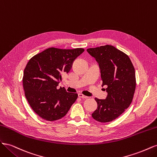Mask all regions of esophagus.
I'll use <instances>...</instances> for the list:
<instances>
[{
    "mask_svg": "<svg viewBox=\"0 0 157 157\" xmlns=\"http://www.w3.org/2000/svg\"><path fill=\"white\" fill-rule=\"evenodd\" d=\"M78 96L80 98H83V99H85V98H87L88 97L86 96H84V95H82V94H78Z\"/></svg>",
    "mask_w": 157,
    "mask_h": 157,
    "instance_id": "1",
    "label": "esophagus"
}]
</instances>
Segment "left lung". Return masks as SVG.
Masks as SVG:
<instances>
[{
  "label": "left lung",
  "mask_w": 157,
  "mask_h": 157,
  "mask_svg": "<svg viewBox=\"0 0 157 157\" xmlns=\"http://www.w3.org/2000/svg\"><path fill=\"white\" fill-rule=\"evenodd\" d=\"M99 65L101 86H107L105 99L95 98L98 107L92 114L94 120L109 122L116 119L132 101L136 89L135 69L126 54L110 45L87 49Z\"/></svg>",
  "instance_id": "left-lung-1"
}]
</instances>
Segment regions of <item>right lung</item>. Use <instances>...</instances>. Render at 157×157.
I'll use <instances>...</instances> for the list:
<instances>
[{
    "label": "right lung",
    "mask_w": 157,
    "mask_h": 157,
    "mask_svg": "<svg viewBox=\"0 0 157 157\" xmlns=\"http://www.w3.org/2000/svg\"><path fill=\"white\" fill-rule=\"evenodd\" d=\"M84 51L50 48L33 56L24 69L23 85L32 109L44 120L54 121L66 115L77 99L75 93L58 88L62 75Z\"/></svg>",
    "instance_id": "add662e5"
}]
</instances>
